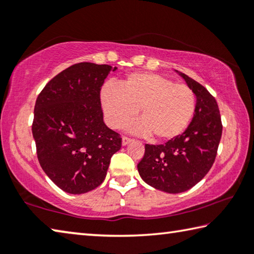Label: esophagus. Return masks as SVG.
Here are the masks:
<instances>
[{"label":"esophagus","mask_w":254,"mask_h":254,"mask_svg":"<svg viewBox=\"0 0 254 254\" xmlns=\"http://www.w3.org/2000/svg\"><path fill=\"white\" fill-rule=\"evenodd\" d=\"M132 139H130V137H127V136H123L122 137V145H127L128 143H131L132 142Z\"/></svg>","instance_id":"34e87169"}]
</instances>
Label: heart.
<instances>
[{
    "label": "heart",
    "mask_w": 254,
    "mask_h": 254,
    "mask_svg": "<svg viewBox=\"0 0 254 254\" xmlns=\"http://www.w3.org/2000/svg\"><path fill=\"white\" fill-rule=\"evenodd\" d=\"M101 103L111 127H124L140 109L141 120L130 126V131L166 142L179 136L189 126L195 114L196 95L188 86L163 76L135 72L121 86L113 83L103 86Z\"/></svg>",
    "instance_id": "heart-1"
}]
</instances>
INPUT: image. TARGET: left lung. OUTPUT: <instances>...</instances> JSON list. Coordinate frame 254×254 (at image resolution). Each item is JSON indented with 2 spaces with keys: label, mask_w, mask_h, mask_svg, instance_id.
<instances>
[{
  "label": "left lung",
  "mask_w": 254,
  "mask_h": 254,
  "mask_svg": "<svg viewBox=\"0 0 254 254\" xmlns=\"http://www.w3.org/2000/svg\"><path fill=\"white\" fill-rule=\"evenodd\" d=\"M177 72L196 95L194 117L179 136L165 144H145L144 157L137 163L143 182L169 194L186 191L205 177L215 161L223 128L216 100L204 86Z\"/></svg>",
  "instance_id": "8db88e82"
}]
</instances>
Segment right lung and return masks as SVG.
<instances>
[{
	"label": "right lung",
	"mask_w": 254,
	"mask_h": 254,
	"mask_svg": "<svg viewBox=\"0 0 254 254\" xmlns=\"http://www.w3.org/2000/svg\"><path fill=\"white\" fill-rule=\"evenodd\" d=\"M118 68L93 63L68 67L45 86L34 105L32 135L38 160L68 194H85L104 182L119 133L103 121L100 92Z\"/></svg>",
	"instance_id": "add662e5"
}]
</instances>
